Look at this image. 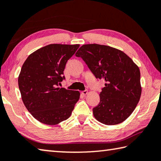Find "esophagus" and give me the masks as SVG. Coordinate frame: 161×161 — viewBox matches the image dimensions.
Returning a JSON list of instances; mask_svg holds the SVG:
<instances>
[{
  "label": "esophagus",
  "mask_w": 161,
  "mask_h": 161,
  "mask_svg": "<svg viewBox=\"0 0 161 161\" xmlns=\"http://www.w3.org/2000/svg\"><path fill=\"white\" fill-rule=\"evenodd\" d=\"M87 93H88V91L87 90H84V91L81 92V94H83L84 96L86 95V94H87Z\"/></svg>",
  "instance_id": "1"
}]
</instances>
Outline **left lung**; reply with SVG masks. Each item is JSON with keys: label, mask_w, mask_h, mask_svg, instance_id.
I'll return each instance as SVG.
<instances>
[{"label": "left lung", "mask_w": 161, "mask_h": 161, "mask_svg": "<svg viewBox=\"0 0 161 161\" xmlns=\"http://www.w3.org/2000/svg\"><path fill=\"white\" fill-rule=\"evenodd\" d=\"M75 55L82 58L97 79L105 81L99 103L93 108L97 120L108 125L125 120L141 95L139 67L126 53L109 46L85 44Z\"/></svg>", "instance_id": "left-lung-1"}]
</instances>
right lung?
<instances>
[{"instance_id": "add662e5", "label": "right lung", "mask_w": 161, "mask_h": 161, "mask_svg": "<svg viewBox=\"0 0 161 161\" xmlns=\"http://www.w3.org/2000/svg\"><path fill=\"white\" fill-rule=\"evenodd\" d=\"M80 44H49L29 56L19 76V87L28 111L42 123L54 125L68 119L79 100V91L59 88L67 61Z\"/></svg>"}]
</instances>
